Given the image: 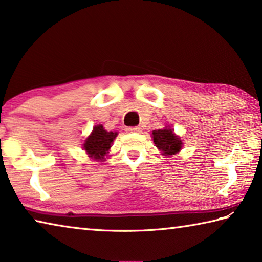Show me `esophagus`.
Wrapping results in <instances>:
<instances>
[{"label":"esophagus","instance_id":"1","mask_svg":"<svg viewBox=\"0 0 262 262\" xmlns=\"http://www.w3.org/2000/svg\"><path fill=\"white\" fill-rule=\"evenodd\" d=\"M126 132H128V133H140V132H142V128L139 127V126L127 127L126 128Z\"/></svg>","mask_w":262,"mask_h":262}]
</instances>
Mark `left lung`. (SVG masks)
<instances>
[{
  "label": "left lung",
  "mask_w": 262,
  "mask_h": 262,
  "mask_svg": "<svg viewBox=\"0 0 262 262\" xmlns=\"http://www.w3.org/2000/svg\"><path fill=\"white\" fill-rule=\"evenodd\" d=\"M154 142L156 147L161 150L163 155H174L180 151L183 142L174 135V133L170 128L158 129L152 132Z\"/></svg>",
  "instance_id": "obj_1"
}]
</instances>
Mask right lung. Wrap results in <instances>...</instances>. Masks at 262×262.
Here are the masks:
<instances>
[{"label": "right lung", "instance_id": "obj_1", "mask_svg": "<svg viewBox=\"0 0 262 262\" xmlns=\"http://www.w3.org/2000/svg\"><path fill=\"white\" fill-rule=\"evenodd\" d=\"M117 135L118 133L105 130L101 125L96 126L91 135L88 137L85 143H84V149L90 155V157H94L98 161L107 154L108 149L111 148V143Z\"/></svg>", "mask_w": 262, "mask_h": 262}]
</instances>
